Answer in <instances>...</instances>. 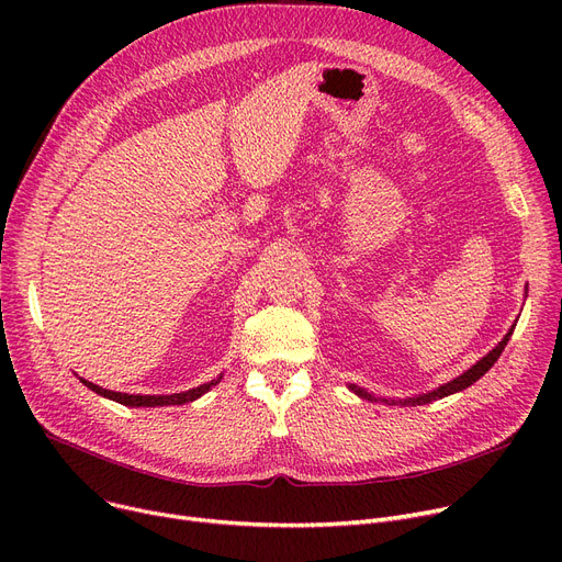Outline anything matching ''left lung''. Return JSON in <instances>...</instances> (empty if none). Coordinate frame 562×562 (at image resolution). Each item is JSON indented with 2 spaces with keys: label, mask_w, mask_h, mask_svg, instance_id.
Masks as SVG:
<instances>
[{
  "label": "left lung",
  "mask_w": 562,
  "mask_h": 562,
  "mask_svg": "<svg viewBox=\"0 0 562 562\" xmlns=\"http://www.w3.org/2000/svg\"><path fill=\"white\" fill-rule=\"evenodd\" d=\"M513 330H515V326L510 328V333L498 341V346L494 348V350H490L487 356L481 360V362H476L474 367H471L469 371H464L460 378H456V380H451V382H447V385H441V387H437L435 392H430V394H424V396H417V398H405V401H387L385 398V403L387 405H422V403H430V401H437V398H445V396H449V394H456V392H462V390H467L469 385H474V382L481 378V375H485L492 367H494V362L498 360V356L501 352H504V348H506V344H508V339H510V335H513ZM350 390L356 392L358 396H362V398H373L371 394H367L364 390H360V387H356V385H350Z\"/></svg>",
  "instance_id": "obj_1"
}]
</instances>
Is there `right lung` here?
Wrapping results in <instances>:
<instances>
[{
    "label": "right lung",
    "mask_w": 562,
    "mask_h": 562,
    "mask_svg": "<svg viewBox=\"0 0 562 562\" xmlns=\"http://www.w3.org/2000/svg\"><path fill=\"white\" fill-rule=\"evenodd\" d=\"M83 385L91 390V392H95V394H100V396H104V398H111V401H115V403H121V405H130V407H164V405H184V403H191V401H195V398H200L202 394H206L212 390V385H216L218 380H214V382H206V385H200V387H193V390H189V392H182V394H170V396H140V394H121V392H111V390H102V387H98V385H93V382H88V380H83V378H79Z\"/></svg>",
    "instance_id": "obj_1"
}]
</instances>
